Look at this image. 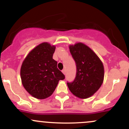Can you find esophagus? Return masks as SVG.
I'll return each instance as SVG.
<instances>
[{"label":"esophagus","instance_id":"34e87169","mask_svg":"<svg viewBox=\"0 0 129 129\" xmlns=\"http://www.w3.org/2000/svg\"><path fill=\"white\" fill-rule=\"evenodd\" d=\"M62 72H63V74H66V70H62Z\"/></svg>","mask_w":129,"mask_h":129}]
</instances>
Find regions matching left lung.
<instances>
[{"instance_id": "8db88e82", "label": "left lung", "mask_w": 129, "mask_h": 129, "mask_svg": "<svg viewBox=\"0 0 129 129\" xmlns=\"http://www.w3.org/2000/svg\"><path fill=\"white\" fill-rule=\"evenodd\" d=\"M69 48L76 65V74L73 81L68 82L67 85L75 96L86 99L103 84L104 66L96 54L86 45L78 43Z\"/></svg>"}]
</instances>
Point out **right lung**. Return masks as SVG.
<instances>
[{
    "mask_svg": "<svg viewBox=\"0 0 129 129\" xmlns=\"http://www.w3.org/2000/svg\"><path fill=\"white\" fill-rule=\"evenodd\" d=\"M56 47L42 43L33 49L23 61L20 77L23 87L33 97L43 99L50 97L64 75L53 59Z\"/></svg>",
    "mask_w": 129,
    "mask_h": 129,
    "instance_id": "right-lung-1",
    "label": "right lung"
}]
</instances>
